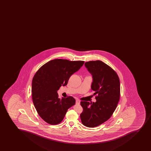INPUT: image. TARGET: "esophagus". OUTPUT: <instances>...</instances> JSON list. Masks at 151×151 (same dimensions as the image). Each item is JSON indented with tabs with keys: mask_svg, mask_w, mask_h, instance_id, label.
<instances>
[{
	"mask_svg": "<svg viewBox=\"0 0 151 151\" xmlns=\"http://www.w3.org/2000/svg\"><path fill=\"white\" fill-rule=\"evenodd\" d=\"M80 103V101L79 100H76V104H78V105H79Z\"/></svg>",
	"mask_w": 151,
	"mask_h": 151,
	"instance_id": "esophagus-1",
	"label": "esophagus"
}]
</instances>
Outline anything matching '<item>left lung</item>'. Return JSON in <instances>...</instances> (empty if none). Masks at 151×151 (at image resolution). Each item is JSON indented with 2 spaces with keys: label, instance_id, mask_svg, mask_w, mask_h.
Returning <instances> with one entry per match:
<instances>
[{
  "label": "left lung",
  "instance_id": "obj_1",
  "mask_svg": "<svg viewBox=\"0 0 151 151\" xmlns=\"http://www.w3.org/2000/svg\"><path fill=\"white\" fill-rule=\"evenodd\" d=\"M85 66L93 76L91 88L97 95L96 102H81L80 118L83 125L94 127L109 120L115 110L120 99V80L117 73L100 60L86 62Z\"/></svg>",
  "mask_w": 151,
  "mask_h": 151
}]
</instances>
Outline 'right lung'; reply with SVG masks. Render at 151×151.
<instances>
[{"mask_svg": "<svg viewBox=\"0 0 151 151\" xmlns=\"http://www.w3.org/2000/svg\"><path fill=\"white\" fill-rule=\"evenodd\" d=\"M84 63V61L55 59L42 65L34 75L31 89L33 102L45 122L52 125L59 124L68 109L75 105L73 97L58 98L57 91L67 84L70 76Z\"/></svg>", "mask_w": 151, "mask_h": 151, "instance_id": "1", "label": "right lung"}]
</instances>
